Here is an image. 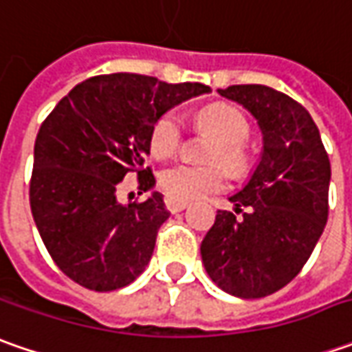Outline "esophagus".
<instances>
[{
	"mask_svg": "<svg viewBox=\"0 0 352 352\" xmlns=\"http://www.w3.org/2000/svg\"><path fill=\"white\" fill-rule=\"evenodd\" d=\"M164 204H166V210L170 213H178V211H182L188 208V201L186 199H176V197L166 196L164 197Z\"/></svg>",
	"mask_w": 352,
	"mask_h": 352,
	"instance_id": "obj_1",
	"label": "esophagus"
}]
</instances>
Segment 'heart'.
<instances>
[{"mask_svg":"<svg viewBox=\"0 0 352 352\" xmlns=\"http://www.w3.org/2000/svg\"><path fill=\"white\" fill-rule=\"evenodd\" d=\"M197 127L208 131L217 139L211 151L210 160H221L231 174L241 176L249 170V153L245 141L250 135L247 116L231 103L213 102L204 105L196 116ZM184 141V121L176 111H166L156 119L151 131V153L166 160L174 156ZM225 186V170L217 164L197 166L178 164L160 174V188L176 199H197Z\"/></svg>","mask_w":352,"mask_h":352,"instance_id":"1","label":"heart"}]
</instances>
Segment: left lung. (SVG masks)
I'll return each mask as SVG.
<instances>
[{
  "instance_id": "left-lung-1",
  "label": "left lung",
  "mask_w": 352,
  "mask_h": 352,
  "mask_svg": "<svg viewBox=\"0 0 352 352\" xmlns=\"http://www.w3.org/2000/svg\"><path fill=\"white\" fill-rule=\"evenodd\" d=\"M263 131V156L249 184L219 210L201 241L210 278L236 298L270 296L300 274L329 213L331 164L311 116L290 96L258 84L217 89Z\"/></svg>"
}]
</instances>
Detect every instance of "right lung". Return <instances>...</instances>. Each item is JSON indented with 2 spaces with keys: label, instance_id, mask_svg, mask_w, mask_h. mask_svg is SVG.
<instances>
[{
  "label": "right lung",
  "instance_id": "add662e5",
  "mask_svg": "<svg viewBox=\"0 0 352 352\" xmlns=\"http://www.w3.org/2000/svg\"><path fill=\"white\" fill-rule=\"evenodd\" d=\"M208 91L197 82L94 76L43 121L34 141L31 211L48 254L76 284L111 292L141 276L170 213L158 192L119 204L117 190L127 174H137L141 192L155 186L144 156L156 119Z\"/></svg>",
  "mask_w": 352,
  "mask_h": 352
}]
</instances>
